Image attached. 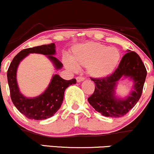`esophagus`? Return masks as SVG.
Returning a JSON list of instances; mask_svg holds the SVG:
<instances>
[{
    "label": "esophagus",
    "mask_w": 154,
    "mask_h": 154,
    "mask_svg": "<svg viewBox=\"0 0 154 154\" xmlns=\"http://www.w3.org/2000/svg\"><path fill=\"white\" fill-rule=\"evenodd\" d=\"M84 79H85V78L83 77V76H78L76 78V80H77L78 82H81V81H84Z\"/></svg>",
    "instance_id": "34e87169"
}]
</instances>
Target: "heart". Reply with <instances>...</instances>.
Listing matches in <instances>:
<instances>
[{"label":"heart","instance_id":"b5f03b06","mask_svg":"<svg viewBox=\"0 0 154 154\" xmlns=\"http://www.w3.org/2000/svg\"><path fill=\"white\" fill-rule=\"evenodd\" d=\"M120 50L115 47H107L99 42H88L73 48L71 60H66V66L75 70L77 66H86L91 76L103 78L109 75L116 69L120 61Z\"/></svg>","mask_w":154,"mask_h":154}]
</instances>
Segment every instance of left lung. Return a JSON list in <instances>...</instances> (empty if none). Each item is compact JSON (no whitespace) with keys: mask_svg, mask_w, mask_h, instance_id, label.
<instances>
[{"mask_svg":"<svg viewBox=\"0 0 154 154\" xmlns=\"http://www.w3.org/2000/svg\"><path fill=\"white\" fill-rule=\"evenodd\" d=\"M147 70L140 56L135 52H128L112 73L103 78H92L96 84L93 94L88 98L89 104L105 117H120L133 109L141 97ZM122 76L131 77L134 81V90L125 100L114 97L116 83Z\"/></svg>","mask_w":154,"mask_h":154,"instance_id":"8db88e82","label":"left lung"}]
</instances>
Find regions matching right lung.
I'll return each mask as SVG.
<instances>
[{"label":"right lung","mask_w":154,"mask_h":154,"mask_svg":"<svg viewBox=\"0 0 154 154\" xmlns=\"http://www.w3.org/2000/svg\"><path fill=\"white\" fill-rule=\"evenodd\" d=\"M55 49L54 43L24 49L14 57L7 71L11 99L20 112L31 120H42L53 116L62 104L66 88L70 85L76 84L75 79L67 81L55 74L48 88L39 97L29 99L19 92L16 82V70L20 61L29 53H40L48 55L55 64L56 69H60L63 64L52 56L55 53Z\"/></svg>","instance_id":"add662e5"}]
</instances>
